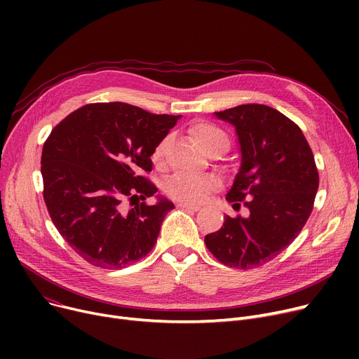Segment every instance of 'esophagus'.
<instances>
[{
    "label": "esophagus",
    "mask_w": 359,
    "mask_h": 359,
    "mask_svg": "<svg viewBox=\"0 0 359 359\" xmlns=\"http://www.w3.org/2000/svg\"><path fill=\"white\" fill-rule=\"evenodd\" d=\"M177 208H184V210H191V211H199L201 206L195 203H186V202H177Z\"/></svg>",
    "instance_id": "1"
}]
</instances>
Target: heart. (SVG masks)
I'll list each match as a JSON object with an SVG mask.
<instances>
[{
    "label": "heart",
    "instance_id": "b5f03b06",
    "mask_svg": "<svg viewBox=\"0 0 359 359\" xmlns=\"http://www.w3.org/2000/svg\"><path fill=\"white\" fill-rule=\"evenodd\" d=\"M192 135L198 141V144L208 153L217 147H229V137L225 132L212 123H198L192 129ZM168 144V138H164L154 148L153 161L160 164L163 161L165 147ZM214 179L205 175H175L165 182L164 191L165 194L179 202L195 203L202 202L208 194L214 189Z\"/></svg>",
    "mask_w": 359,
    "mask_h": 359
}]
</instances>
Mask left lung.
I'll list each match as a JSON object with an SVG mask.
<instances>
[{
    "instance_id": "8db88e82",
    "label": "left lung",
    "mask_w": 359,
    "mask_h": 359,
    "mask_svg": "<svg viewBox=\"0 0 359 359\" xmlns=\"http://www.w3.org/2000/svg\"><path fill=\"white\" fill-rule=\"evenodd\" d=\"M214 115L236 128L241 161L227 199L248 201L249 215H225L205 244L230 268L262 266L290 246L313 211L318 173L311 148L303 130L269 106L240 104Z\"/></svg>"
}]
</instances>
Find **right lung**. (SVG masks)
Wrapping results in <instances>:
<instances>
[{
	"label": "right lung",
	"instance_id": "right-lung-1",
	"mask_svg": "<svg viewBox=\"0 0 359 359\" xmlns=\"http://www.w3.org/2000/svg\"><path fill=\"white\" fill-rule=\"evenodd\" d=\"M182 116L154 115L111 102L86 104L56 125L42 151L43 198L52 222L84 260L122 269L148 255L172 201L126 208L125 201L149 198L157 187L140 176Z\"/></svg>",
	"mask_w": 359,
	"mask_h": 359
}]
</instances>
